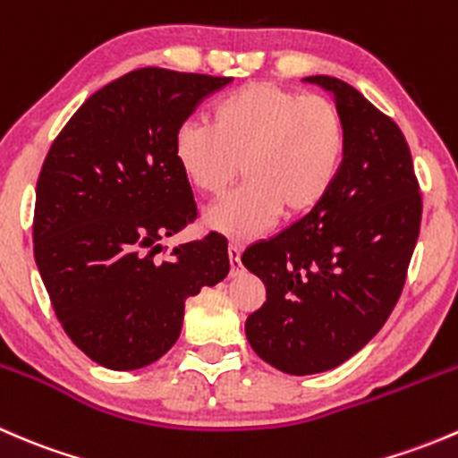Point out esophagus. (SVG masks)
<instances>
[{
  "mask_svg": "<svg viewBox=\"0 0 458 458\" xmlns=\"http://www.w3.org/2000/svg\"><path fill=\"white\" fill-rule=\"evenodd\" d=\"M228 257H230V272L233 275H237V272H242V246H239L237 242H230L228 246Z\"/></svg>",
  "mask_w": 458,
  "mask_h": 458,
  "instance_id": "obj_1",
  "label": "esophagus"
}]
</instances>
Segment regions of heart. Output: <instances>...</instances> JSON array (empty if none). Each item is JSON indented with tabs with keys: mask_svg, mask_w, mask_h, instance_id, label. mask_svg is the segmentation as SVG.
I'll list each match as a JSON object with an SVG mask.
<instances>
[{
	"mask_svg": "<svg viewBox=\"0 0 458 458\" xmlns=\"http://www.w3.org/2000/svg\"><path fill=\"white\" fill-rule=\"evenodd\" d=\"M344 114L327 97L252 81L221 97L208 122L174 132V159L192 188L219 197L239 173L242 186L206 212V225L250 239L276 216L310 212L327 197L345 157Z\"/></svg>",
	"mask_w": 458,
	"mask_h": 458,
	"instance_id": "obj_1",
	"label": "heart"
}]
</instances>
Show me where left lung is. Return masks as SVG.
Returning a JSON list of instances; mask_svg holds the SVG:
<instances>
[{"instance_id":"left-lung-1","label":"left lung","mask_w":458,"mask_h":458,"mask_svg":"<svg viewBox=\"0 0 458 458\" xmlns=\"http://www.w3.org/2000/svg\"><path fill=\"white\" fill-rule=\"evenodd\" d=\"M306 81L326 88L344 114V165L317 208L242 257L266 285L248 341L294 377L341 366L381 330L403 293L423 210L399 126L336 77Z\"/></svg>"}]
</instances>
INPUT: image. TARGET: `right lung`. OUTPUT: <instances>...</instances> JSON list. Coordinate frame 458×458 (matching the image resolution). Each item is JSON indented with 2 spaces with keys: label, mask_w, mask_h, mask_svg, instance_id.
Listing matches in <instances>:
<instances>
[{
  "label": "right lung",
  "mask_w": 458,
  "mask_h": 458,
  "mask_svg": "<svg viewBox=\"0 0 458 458\" xmlns=\"http://www.w3.org/2000/svg\"><path fill=\"white\" fill-rule=\"evenodd\" d=\"M233 77L137 68L68 119L37 179L32 250L72 344L110 370H137L179 339L183 306L228 275L219 233L165 252L197 219L174 132Z\"/></svg>",
  "instance_id": "1"
}]
</instances>
